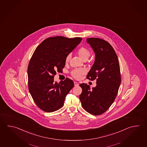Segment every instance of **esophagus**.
Listing matches in <instances>:
<instances>
[{
  "label": "esophagus",
  "instance_id": "esophagus-1",
  "mask_svg": "<svg viewBox=\"0 0 147 147\" xmlns=\"http://www.w3.org/2000/svg\"><path fill=\"white\" fill-rule=\"evenodd\" d=\"M74 86H78L79 85V84L77 82H74Z\"/></svg>",
  "mask_w": 147,
  "mask_h": 147
}]
</instances>
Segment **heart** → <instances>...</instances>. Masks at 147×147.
Returning <instances> with one entry per match:
<instances>
[{"label": "heart", "mask_w": 147, "mask_h": 147, "mask_svg": "<svg viewBox=\"0 0 147 147\" xmlns=\"http://www.w3.org/2000/svg\"><path fill=\"white\" fill-rule=\"evenodd\" d=\"M78 55L80 57V58L85 60V59H88L90 55V51L86 48L85 47H81L80 48L78 51ZM71 58V55L69 54L67 55L65 61L67 62L69 61V59ZM86 73V70L84 69H76L72 71L71 72V74L74 78L76 79H80L82 76L85 74Z\"/></svg>", "instance_id": "1"}]
</instances>
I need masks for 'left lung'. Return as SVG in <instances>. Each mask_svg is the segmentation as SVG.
Masks as SVG:
<instances>
[{"label": "left lung", "instance_id": "8db88e82", "mask_svg": "<svg viewBox=\"0 0 147 147\" xmlns=\"http://www.w3.org/2000/svg\"><path fill=\"white\" fill-rule=\"evenodd\" d=\"M95 53L94 63L87 78L96 79V86L90 88L87 84L80 85L82 92L80 99L87 112L94 115L105 112L113 103L121 82L119 62L113 47L98 38H87Z\"/></svg>", "mask_w": 147, "mask_h": 147}]
</instances>
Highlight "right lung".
<instances>
[{
  "mask_svg": "<svg viewBox=\"0 0 147 147\" xmlns=\"http://www.w3.org/2000/svg\"><path fill=\"white\" fill-rule=\"evenodd\" d=\"M82 40L56 36L45 39L36 48L28 64V89L36 105L46 112L63 106L65 97L74 87L67 78L59 83L54 82L56 71L62 72L67 55Z\"/></svg>",
  "mask_w": 147,
  "mask_h": 147,
  "instance_id": "1",
  "label": "right lung"
}]
</instances>
